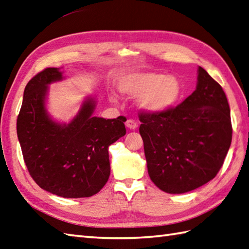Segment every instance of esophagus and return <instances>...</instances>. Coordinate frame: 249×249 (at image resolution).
Segmentation results:
<instances>
[{
	"mask_svg": "<svg viewBox=\"0 0 249 249\" xmlns=\"http://www.w3.org/2000/svg\"><path fill=\"white\" fill-rule=\"evenodd\" d=\"M125 125H126V127L129 128V129H131V130H135L137 127H138V125H137L136 122H135L134 120H130V119L126 121Z\"/></svg>",
	"mask_w": 249,
	"mask_h": 249,
	"instance_id": "1",
	"label": "esophagus"
}]
</instances>
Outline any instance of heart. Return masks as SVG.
Returning a JSON list of instances; mask_svg holds the SVG:
<instances>
[{
	"label": "heart",
	"mask_w": 249,
	"mask_h": 249,
	"mask_svg": "<svg viewBox=\"0 0 249 249\" xmlns=\"http://www.w3.org/2000/svg\"><path fill=\"white\" fill-rule=\"evenodd\" d=\"M118 88L126 96H138V107L149 113H161L173 108L183 94L182 82L176 76H163L153 71L125 75L119 80ZM110 100L115 102L114 95H110Z\"/></svg>",
	"instance_id": "b5f03b06"
}]
</instances>
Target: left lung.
Returning a JSON list of instances; mask_svg holds the SVG:
<instances>
[{"instance_id":"left-lung-1","label":"left lung","mask_w":249,"mask_h":249,"mask_svg":"<svg viewBox=\"0 0 249 249\" xmlns=\"http://www.w3.org/2000/svg\"><path fill=\"white\" fill-rule=\"evenodd\" d=\"M197 87L182 104L161 113H140L147 172L168 194H184L213 179L232 140L223 88L202 67Z\"/></svg>"}]
</instances>
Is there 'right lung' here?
Listing matches in <instances>:
<instances>
[{
  "label": "right lung",
  "mask_w": 249,
  "mask_h": 249,
  "mask_svg": "<svg viewBox=\"0 0 249 249\" xmlns=\"http://www.w3.org/2000/svg\"><path fill=\"white\" fill-rule=\"evenodd\" d=\"M65 77L49 67L26 84L17 119V135L26 168L40 188L63 198L97 194L110 176L108 147L125 136L124 116H94L96 100L89 96L70 123L52 119L46 107L49 84Z\"/></svg>",
  "instance_id": "add662e5"
}]
</instances>
